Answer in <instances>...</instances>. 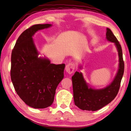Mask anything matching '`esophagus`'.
<instances>
[{
	"label": "esophagus",
	"instance_id": "34e87169",
	"mask_svg": "<svg viewBox=\"0 0 131 131\" xmlns=\"http://www.w3.org/2000/svg\"><path fill=\"white\" fill-rule=\"evenodd\" d=\"M75 69V65L74 63H70L66 66L65 70L68 74H72L74 72Z\"/></svg>",
	"mask_w": 131,
	"mask_h": 131
}]
</instances>
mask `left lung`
Here are the masks:
<instances>
[{"label": "left lung", "mask_w": 131, "mask_h": 131, "mask_svg": "<svg viewBox=\"0 0 131 131\" xmlns=\"http://www.w3.org/2000/svg\"><path fill=\"white\" fill-rule=\"evenodd\" d=\"M107 40L114 43L119 55V69L114 79L105 88L95 90L88 87L81 73L76 71L72 77L74 103L83 110L96 111L109 104L117 95L123 75L124 63L121 44L111 30L107 28ZM81 68V67H80Z\"/></svg>", "instance_id": "1"}]
</instances>
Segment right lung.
Returning a JSON list of instances; mask_svg holds the SVG:
<instances>
[{"mask_svg": "<svg viewBox=\"0 0 131 131\" xmlns=\"http://www.w3.org/2000/svg\"><path fill=\"white\" fill-rule=\"evenodd\" d=\"M51 24L32 25L22 33L11 55L10 77L15 90L26 105L44 108L54 101L56 90L63 78L64 63H51L46 58L39 57L32 36Z\"/></svg>", "mask_w": 131, "mask_h": 131, "instance_id": "right-lung-1", "label": "right lung"}]
</instances>
